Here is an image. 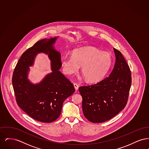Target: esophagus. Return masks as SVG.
Returning <instances> with one entry per match:
<instances>
[{
  "instance_id": "1",
  "label": "esophagus",
  "mask_w": 149,
  "mask_h": 149,
  "mask_svg": "<svg viewBox=\"0 0 149 149\" xmlns=\"http://www.w3.org/2000/svg\"><path fill=\"white\" fill-rule=\"evenodd\" d=\"M74 87H75V90L77 91L78 89V88H79V85H78L77 84H76V83H74Z\"/></svg>"
}]
</instances>
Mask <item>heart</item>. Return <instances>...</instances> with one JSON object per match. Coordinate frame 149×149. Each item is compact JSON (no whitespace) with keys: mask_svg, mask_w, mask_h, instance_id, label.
Returning <instances> with one entry per match:
<instances>
[{"mask_svg":"<svg viewBox=\"0 0 149 149\" xmlns=\"http://www.w3.org/2000/svg\"><path fill=\"white\" fill-rule=\"evenodd\" d=\"M63 70L65 74L72 75L81 70L88 82L100 81L109 70L112 64L111 55L106 51L91 47H85L72 51L71 56H63L61 58Z\"/></svg>","mask_w":149,"mask_h":149,"instance_id":"heart-1","label":"heart"}]
</instances>
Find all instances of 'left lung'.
Instances as JSON below:
<instances>
[{
  "label": "left lung",
  "instance_id": "1",
  "mask_svg": "<svg viewBox=\"0 0 149 149\" xmlns=\"http://www.w3.org/2000/svg\"><path fill=\"white\" fill-rule=\"evenodd\" d=\"M116 62L109 77L99 83L79 88L85 118L93 123L111 119L124 109L131 85V74L120 51L113 49Z\"/></svg>",
  "mask_w": 149,
  "mask_h": 149
}]
</instances>
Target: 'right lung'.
Wrapping results in <instances>:
<instances>
[{
  "label": "right lung",
  "instance_id": "add662e5",
  "mask_svg": "<svg viewBox=\"0 0 149 149\" xmlns=\"http://www.w3.org/2000/svg\"><path fill=\"white\" fill-rule=\"evenodd\" d=\"M57 38L42 39L26 50L17 63L12 77L18 105L31 117L41 122L50 123L57 119L64 100L75 92L73 84L59 71L61 54L54 47ZM40 53L48 55L52 72L34 84L28 79L29 67Z\"/></svg>",
  "mask_w": 149,
  "mask_h": 149
}]
</instances>
